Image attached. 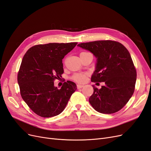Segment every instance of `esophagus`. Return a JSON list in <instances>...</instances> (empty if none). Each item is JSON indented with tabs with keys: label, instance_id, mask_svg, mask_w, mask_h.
<instances>
[{
	"label": "esophagus",
	"instance_id": "34e87169",
	"mask_svg": "<svg viewBox=\"0 0 151 151\" xmlns=\"http://www.w3.org/2000/svg\"><path fill=\"white\" fill-rule=\"evenodd\" d=\"M83 87H84V86H83V85H81V84H77V89H81V88H83Z\"/></svg>",
	"mask_w": 151,
	"mask_h": 151
}]
</instances>
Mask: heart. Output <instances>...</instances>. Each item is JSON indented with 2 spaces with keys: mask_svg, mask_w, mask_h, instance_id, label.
<instances>
[{
  "mask_svg": "<svg viewBox=\"0 0 151 151\" xmlns=\"http://www.w3.org/2000/svg\"><path fill=\"white\" fill-rule=\"evenodd\" d=\"M87 53V52H82L81 53ZM87 76V74H76L73 77V79H74L76 81L79 82V83H83L86 79V77Z\"/></svg>",
  "mask_w": 151,
  "mask_h": 151,
  "instance_id": "1",
  "label": "heart"
}]
</instances>
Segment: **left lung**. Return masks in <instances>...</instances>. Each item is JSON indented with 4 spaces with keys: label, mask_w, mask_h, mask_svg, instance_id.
<instances>
[{
    "label": "left lung",
    "mask_w": 151,
    "mask_h": 151,
    "mask_svg": "<svg viewBox=\"0 0 151 151\" xmlns=\"http://www.w3.org/2000/svg\"><path fill=\"white\" fill-rule=\"evenodd\" d=\"M77 46L97 58L91 81L104 84L100 89L93 86L94 93L89 99L91 106L104 114L120 110L133 95L137 79L129 52L120 43L110 40L82 43Z\"/></svg>",
    "instance_id": "obj_1"
}]
</instances>
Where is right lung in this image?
I'll list each match as a JSON object with an SVG mask.
<instances>
[{"label": "right lung", "mask_w": 151, "mask_h": 151, "mask_svg": "<svg viewBox=\"0 0 151 151\" xmlns=\"http://www.w3.org/2000/svg\"><path fill=\"white\" fill-rule=\"evenodd\" d=\"M77 44L38 45L24 55L17 82L22 98L36 115L49 118L60 114L77 89L76 84L70 81L60 89L54 86V80L63 73L62 59Z\"/></svg>", "instance_id": "right-lung-1"}]
</instances>
